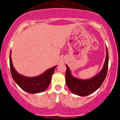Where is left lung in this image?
<instances>
[{"label": "left lung", "instance_id": "obj_1", "mask_svg": "<svg viewBox=\"0 0 120 120\" xmlns=\"http://www.w3.org/2000/svg\"><path fill=\"white\" fill-rule=\"evenodd\" d=\"M109 65V52L106 46V56L102 70L97 74L89 79H82L75 77L67 65L65 74V81L70 92L79 96H86L90 94L101 86L107 73Z\"/></svg>", "mask_w": 120, "mask_h": 120}]
</instances>
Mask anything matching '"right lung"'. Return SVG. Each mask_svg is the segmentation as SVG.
Segmentation results:
<instances>
[{
	"label": "right lung",
	"instance_id": "1",
	"mask_svg": "<svg viewBox=\"0 0 120 120\" xmlns=\"http://www.w3.org/2000/svg\"><path fill=\"white\" fill-rule=\"evenodd\" d=\"M10 68L11 75L18 86L24 91L31 94H36L43 92L50 84L51 77L57 66H54L47 69L40 75L28 77L19 74L14 68L11 57V51L9 56Z\"/></svg>",
	"mask_w": 120,
	"mask_h": 120
}]
</instances>
